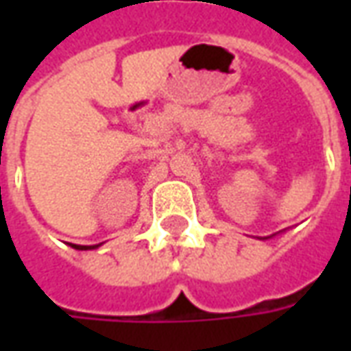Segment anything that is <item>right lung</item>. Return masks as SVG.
Returning <instances> with one entry per match:
<instances>
[{
  "instance_id": "add662e5",
  "label": "right lung",
  "mask_w": 351,
  "mask_h": 351,
  "mask_svg": "<svg viewBox=\"0 0 351 351\" xmlns=\"http://www.w3.org/2000/svg\"><path fill=\"white\" fill-rule=\"evenodd\" d=\"M75 250H93V248H97L99 244H93V246H80V244H71Z\"/></svg>"
}]
</instances>
